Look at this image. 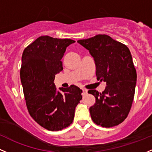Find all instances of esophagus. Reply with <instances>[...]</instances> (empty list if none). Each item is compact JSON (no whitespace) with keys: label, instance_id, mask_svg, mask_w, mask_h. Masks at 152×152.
Returning <instances> with one entry per match:
<instances>
[{"label":"esophagus","instance_id":"esophagus-1","mask_svg":"<svg viewBox=\"0 0 152 152\" xmlns=\"http://www.w3.org/2000/svg\"><path fill=\"white\" fill-rule=\"evenodd\" d=\"M87 92H88V90L87 89H82V94H87Z\"/></svg>","mask_w":152,"mask_h":152}]
</instances>
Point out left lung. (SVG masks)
I'll return each instance as SVG.
<instances>
[{"label": "left lung", "mask_w": 152, "mask_h": 152, "mask_svg": "<svg viewBox=\"0 0 152 152\" xmlns=\"http://www.w3.org/2000/svg\"><path fill=\"white\" fill-rule=\"evenodd\" d=\"M78 43L94 58L97 80L106 82L102 93L90 89L96 102L89 108L91 119L98 126L110 128L127 118L136 84V68L128 47L106 34H98Z\"/></svg>", "instance_id": "left-lung-1"}]
</instances>
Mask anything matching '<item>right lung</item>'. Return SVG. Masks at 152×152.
Returning a JSON list of instances; mask_svg holds the SVG:
<instances>
[{
  "label": "right lung",
  "instance_id": "right-lung-1",
  "mask_svg": "<svg viewBox=\"0 0 152 152\" xmlns=\"http://www.w3.org/2000/svg\"><path fill=\"white\" fill-rule=\"evenodd\" d=\"M70 39L41 36L23 52L20 78L30 115L39 126L52 131L71 124L75 109L82 99V90L71 85L57 91L56 74L63 70L61 59Z\"/></svg>",
  "mask_w": 152,
  "mask_h": 152
}]
</instances>
